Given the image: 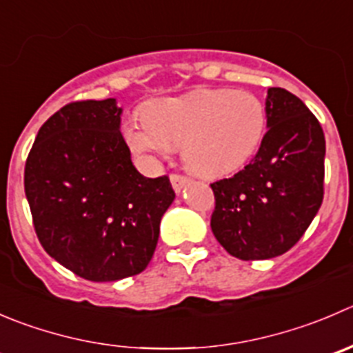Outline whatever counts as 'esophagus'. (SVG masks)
I'll return each mask as SVG.
<instances>
[{"mask_svg":"<svg viewBox=\"0 0 353 353\" xmlns=\"http://www.w3.org/2000/svg\"><path fill=\"white\" fill-rule=\"evenodd\" d=\"M170 183H172L174 191H176V193H181V191H183V188L190 184V179H188V177H184V176H177V174H172V176H170Z\"/></svg>","mask_w":353,"mask_h":353,"instance_id":"esophagus-1","label":"esophagus"}]
</instances>
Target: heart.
<instances>
[{
	"label": "heart",
	"instance_id": "obj_1",
	"mask_svg": "<svg viewBox=\"0 0 353 353\" xmlns=\"http://www.w3.org/2000/svg\"><path fill=\"white\" fill-rule=\"evenodd\" d=\"M265 124V107L253 93L201 88L160 98L146 114L131 115L124 138L146 165H159L181 145L191 170L217 177L234 172L255 155Z\"/></svg>",
	"mask_w": 353,
	"mask_h": 353
}]
</instances>
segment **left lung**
I'll use <instances>...</instances> for the list:
<instances>
[{
	"mask_svg": "<svg viewBox=\"0 0 353 353\" xmlns=\"http://www.w3.org/2000/svg\"><path fill=\"white\" fill-rule=\"evenodd\" d=\"M268 132L256 155L232 177L210 184V228L225 252L265 260L288 252L323 203L326 139L300 98L283 88L265 97Z\"/></svg>",
	"mask_w": 353,
	"mask_h": 353,
	"instance_id": "8db88e82",
	"label": "left lung"
}]
</instances>
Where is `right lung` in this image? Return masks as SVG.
<instances>
[{
	"label": "right lung",
	"instance_id": "obj_1",
	"mask_svg": "<svg viewBox=\"0 0 353 353\" xmlns=\"http://www.w3.org/2000/svg\"><path fill=\"white\" fill-rule=\"evenodd\" d=\"M115 98L75 101L51 115L27 157L23 186L41 245L97 283L145 271L176 193L138 172Z\"/></svg>",
	"mask_w": 353,
	"mask_h": 353
}]
</instances>
